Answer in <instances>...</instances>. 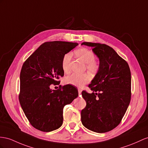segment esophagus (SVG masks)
I'll list each match as a JSON object with an SVG mask.
<instances>
[{
    "mask_svg": "<svg viewBox=\"0 0 148 148\" xmlns=\"http://www.w3.org/2000/svg\"><path fill=\"white\" fill-rule=\"evenodd\" d=\"M81 92H82L81 89L80 88H78V93H79V95H81Z\"/></svg>",
    "mask_w": 148,
    "mask_h": 148,
    "instance_id": "1",
    "label": "esophagus"
}]
</instances>
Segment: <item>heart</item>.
<instances>
[{
    "instance_id": "b5f03b06",
    "label": "heart",
    "mask_w": 148,
    "mask_h": 148,
    "mask_svg": "<svg viewBox=\"0 0 148 148\" xmlns=\"http://www.w3.org/2000/svg\"><path fill=\"white\" fill-rule=\"evenodd\" d=\"M75 54L77 58L86 63V69L92 75L97 74L100 69V63L95 59L96 55L89 49L81 47L75 50ZM72 58L71 53H67L63 56L61 65L62 70L65 73L70 72V62ZM90 81V77L88 74H73L64 79V82L67 84H71L77 87H81Z\"/></svg>"
}]
</instances>
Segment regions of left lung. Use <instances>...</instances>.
Masks as SVG:
<instances>
[{
    "label": "left lung",
    "instance_id": "8db88e82",
    "mask_svg": "<svg viewBox=\"0 0 148 148\" xmlns=\"http://www.w3.org/2000/svg\"><path fill=\"white\" fill-rule=\"evenodd\" d=\"M92 47L100 69L88 86L91 94L82 90L86 106L81 111L82 124L99 133L110 131L120 124L130 103L131 75L127 62L104 44L83 42Z\"/></svg>",
    "mask_w": 148,
    "mask_h": 148
}]
</instances>
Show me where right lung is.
<instances>
[{"label": "right lung", "instance_id": "right-lung-1", "mask_svg": "<svg viewBox=\"0 0 148 148\" xmlns=\"http://www.w3.org/2000/svg\"><path fill=\"white\" fill-rule=\"evenodd\" d=\"M78 45L64 41L45 42L25 60L20 74L19 100L32 126L43 132L58 129L63 122V108L78 96L77 88L70 84L51 90L64 76L63 56Z\"/></svg>", "mask_w": 148, "mask_h": 148}]
</instances>
